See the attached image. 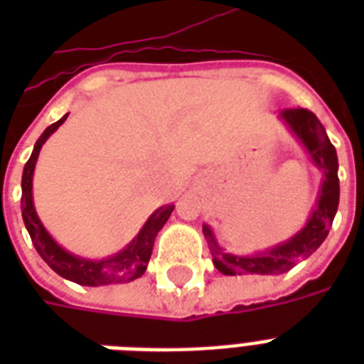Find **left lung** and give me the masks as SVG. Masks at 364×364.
Listing matches in <instances>:
<instances>
[{"label":"left lung","instance_id":"1","mask_svg":"<svg viewBox=\"0 0 364 364\" xmlns=\"http://www.w3.org/2000/svg\"><path fill=\"white\" fill-rule=\"evenodd\" d=\"M279 117L291 128L294 136L299 137V141L304 145L306 153L310 154L314 164L325 176L319 196H317L316 210L311 211L306 227L299 234H294L293 238H289L287 242L279 243V245H274L264 253L249 255V257L225 253L221 245L217 243L211 228L204 225L202 230H204V236L210 245L213 264L225 276H249V274L277 276V274L289 272L293 266L299 264L300 260L308 259L325 242L328 230L333 227L340 200L336 149L328 139L327 132L319 119L311 111L304 109V107L283 109Z\"/></svg>","mask_w":364,"mask_h":364}]
</instances>
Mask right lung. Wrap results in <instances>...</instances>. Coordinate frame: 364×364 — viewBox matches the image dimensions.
I'll return each mask as SVG.
<instances>
[{
    "label": "right lung",
    "instance_id": "right-lung-1",
    "mask_svg": "<svg viewBox=\"0 0 364 364\" xmlns=\"http://www.w3.org/2000/svg\"><path fill=\"white\" fill-rule=\"evenodd\" d=\"M70 115V113H68ZM64 115L60 121L50 124L47 130L43 132L39 139L33 145L30 160L26 162L24 173H22V219L30 232V238L36 245L37 253L41 255V259L53 268L58 276L75 282L79 285H88V287H98V285H109V283H124L137 279L143 276V272L147 270L149 259L153 253V245L156 234L160 228L164 227L168 217L176 205H162L149 217L147 223L143 225L136 238L132 240L122 251H119L113 257H107L104 260H88L82 257L68 253L58 243L54 242L53 236L45 230V227L39 221V217L33 208V196H31V181H33V170H36L37 156L41 151L43 143L47 141L48 136L58 130V126L68 119Z\"/></svg>",
    "mask_w": 364,
    "mask_h": 364
}]
</instances>
